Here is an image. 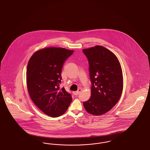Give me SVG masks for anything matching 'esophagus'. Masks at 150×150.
Listing matches in <instances>:
<instances>
[{"mask_svg": "<svg viewBox=\"0 0 150 150\" xmlns=\"http://www.w3.org/2000/svg\"><path fill=\"white\" fill-rule=\"evenodd\" d=\"M81 89H79L77 91H76V92H74V94H75V95H76V96H77V95H78L79 93L81 92Z\"/></svg>", "mask_w": 150, "mask_h": 150, "instance_id": "esophagus-1", "label": "esophagus"}]
</instances>
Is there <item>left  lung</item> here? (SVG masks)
I'll use <instances>...</instances> for the list:
<instances>
[{
  "instance_id": "obj_1",
  "label": "left lung",
  "mask_w": 150,
  "mask_h": 150,
  "mask_svg": "<svg viewBox=\"0 0 150 150\" xmlns=\"http://www.w3.org/2000/svg\"><path fill=\"white\" fill-rule=\"evenodd\" d=\"M89 62L91 98L83 102L86 111L93 115L109 111L117 103L123 89L121 65L114 54L97 45L83 50Z\"/></svg>"
}]
</instances>
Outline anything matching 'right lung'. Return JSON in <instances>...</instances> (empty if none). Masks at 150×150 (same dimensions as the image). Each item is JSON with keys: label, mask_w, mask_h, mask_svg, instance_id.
<instances>
[{"label": "right lung", "mask_w": 150, "mask_h": 150, "mask_svg": "<svg viewBox=\"0 0 150 150\" xmlns=\"http://www.w3.org/2000/svg\"><path fill=\"white\" fill-rule=\"evenodd\" d=\"M73 52L62 48H47L36 51L29 59L26 72L29 95L36 106L50 117L64 114L71 102V94L59 85L63 65Z\"/></svg>", "instance_id": "1"}]
</instances>
